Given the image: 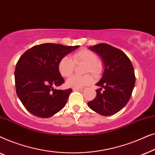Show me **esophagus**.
I'll return each instance as SVG.
<instances>
[{
    "instance_id": "34e87169",
    "label": "esophagus",
    "mask_w": 155,
    "mask_h": 155,
    "mask_svg": "<svg viewBox=\"0 0 155 155\" xmlns=\"http://www.w3.org/2000/svg\"><path fill=\"white\" fill-rule=\"evenodd\" d=\"M85 87H80V88H74V90L75 91H80V92H82V91L84 90Z\"/></svg>"
}]
</instances>
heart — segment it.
Wrapping results in <instances>:
<instances>
[{"instance_id": "heart-1", "label": "heart", "mask_w": 155, "mask_h": 155, "mask_svg": "<svg viewBox=\"0 0 155 155\" xmlns=\"http://www.w3.org/2000/svg\"><path fill=\"white\" fill-rule=\"evenodd\" d=\"M82 63H85L84 73H90L93 75L97 76L102 71L103 65L101 61L98 60L97 55L89 49H82L72 55L71 58L64 56L59 61L58 64L59 73L63 77H69L73 73L75 65ZM92 82V78L89 74H87L82 76H71L67 80L66 84L71 87L80 88L88 85Z\"/></svg>"}]
</instances>
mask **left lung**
Instances as JSON below:
<instances>
[{
	"mask_svg": "<svg viewBox=\"0 0 155 155\" xmlns=\"http://www.w3.org/2000/svg\"><path fill=\"white\" fill-rule=\"evenodd\" d=\"M89 48L101 57L104 71L96 84L101 88L88 106L102 116L114 115L126 105L132 94L135 82L132 63L124 51L109 44H99Z\"/></svg>",
	"mask_w": 155,
	"mask_h": 155,
	"instance_id": "1",
	"label": "left lung"
}]
</instances>
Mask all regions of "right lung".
<instances>
[{
    "instance_id": "1",
    "label": "right lung",
    "mask_w": 155,
    "mask_h": 155,
    "mask_svg": "<svg viewBox=\"0 0 155 155\" xmlns=\"http://www.w3.org/2000/svg\"><path fill=\"white\" fill-rule=\"evenodd\" d=\"M79 46L46 43L26 51L15 71L18 97L27 111L40 118H48L66 104L72 89L56 90L64 83L58 69L59 61Z\"/></svg>"
}]
</instances>
